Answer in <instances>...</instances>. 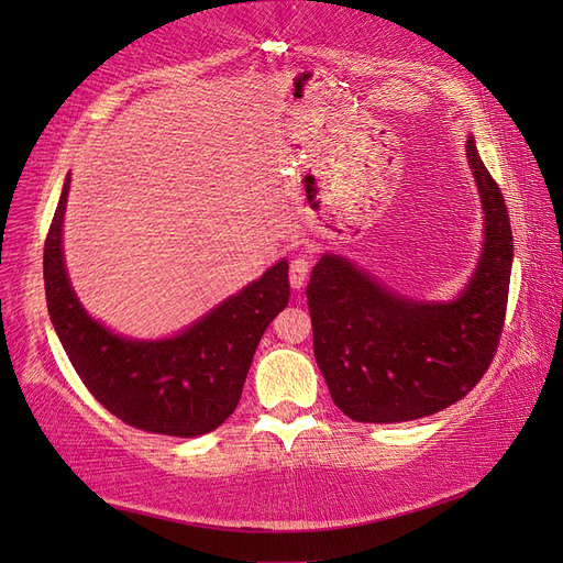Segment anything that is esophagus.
Segmentation results:
<instances>
[{
	"instance_id": "obj_1",
	"label": "esophagus",
	"mask_w": 563,
	"mask_h": 563,
	"mask_svg": "<svg viewBox=\"0 0 563 563\" xmlns=\"http://www.w3.org/2000/svg\"><path fill=\"white\" fill-rule=\"evenodd\" d=\"M308 275H310V258L305 253H296L291 263H288V279H291V286L302 288Z\"/></svg>"
}]
</instances>
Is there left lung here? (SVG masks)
<instances>
[{
  "mask_svg": "<svg viewBox=\"0 0 563 563\" xmlns=\"http://www.w3.org/2000/svg\"><path fill=\"white\" fill-rule=\"evenodd\" d=\"M486 242L463 296L411 302L345 258L323 255L308 284L314 360L333 404L356 422H404L444 411L484 378L505 327L512 228L498 183L474 141Z\"/></svg>",
  "mask_w": 563,
  "mask_h": 563,
  "instance_id": "1",
  "label": "left lung"
}]
</instances>
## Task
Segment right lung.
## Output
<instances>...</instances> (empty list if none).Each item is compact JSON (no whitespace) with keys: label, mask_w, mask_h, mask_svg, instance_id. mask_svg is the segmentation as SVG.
I'll return each mask as SVG.
<instances>
[{"label":"right lung","mask_w":563,"mask_h":563,"mask_svg":"<svg viewBox=\"0 0 563 563\" xmlns=\"http://www.w3.org/2000/svg\"><path fill=\"white\" fill-rule=\"evenodd\" d=\"M70 178L44 242V288L54 329L77 376L112 416L135 430L199 437L220 428L242 387L269 321L288 302V263L279 261L195 327L139 343L93 321L73 294L63 265V216Z\"/></svg>","instance_id":"add662e5"}]
</instances>
